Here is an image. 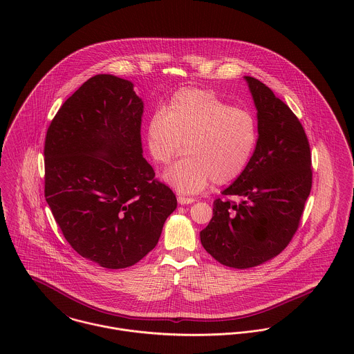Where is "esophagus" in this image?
<instances>
[{
  "label": "esophagus",
  "instance_id": "1",
  "mask_svg": "<svg viewBox=\"0 0 354 354\" xmlns=\"http://www.w3.org/2000/svg\"><path fill=\"white\" fill-rule=\"evenodd\" d=\"M177 201L180 204H192V203H195L194 198H185V196H178Z\"/></svg>",
  "mask_w": 354,
  "mask_h": 354
}]
</instances>
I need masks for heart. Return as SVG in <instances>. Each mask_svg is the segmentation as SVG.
<instances>
[{
  "label": "heart",
  "mask_w": 354,
  "mask_h": 354,
  "mask_svg": "<svg viewBox=\"0 0 354 354\" xmlns=\"http://www.w3.org/2000/svg\"><path fill=\"white\" fill-rule=\"evenodd\" d=\"M152 158L170 163L184 143L183 159L165 173V180L180 194H198L211 181L218 185L239 178L257 143V124L251 111L233 107L212 91L183 88L173 94L163 111L147 124Z\"/></svg>",
  "instance_id": "obj_1"
}]
</instances>
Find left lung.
Wrapping results in <instances>:
<instances>
[{
	"mask_svg": "<svg viewBox=\"0 0 354 354\" xmlns=\"http://www.w3.org/2000/svg\"><path fill=\"white\" fill-rule=\"evenodd\" d=\"M244 79L257 110L256 149L244 173L222 191L225 199L214 202L212 218L201 232L204 250L233 268L263 264L288 247L312 188L301 122L266 84Z\"/></svg>",
	"mask_w": 354,
	"mask_h": 354,
	"instance_id": "8db88e82",
	"label": "left lung"
}]
</instances>
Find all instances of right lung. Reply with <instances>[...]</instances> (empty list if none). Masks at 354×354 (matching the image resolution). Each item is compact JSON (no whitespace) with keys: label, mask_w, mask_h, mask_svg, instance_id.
<instances>
[{"label":"right lung","mask_w":354,"mask_h":354,"mask_svg":"<svg viewBox=\"0 0 354 354\" xmlns=\"http://www.w3.org/2000/svg\"><path fill=\"white\" fill-rule=\"evenodd\" d=\"M143 110L132 82L97 75L64 102L46 133V202L71 247L104 268L142 260L177 207L143 158Z\"/></svg>","instance_id":"1"}]
</instances>
